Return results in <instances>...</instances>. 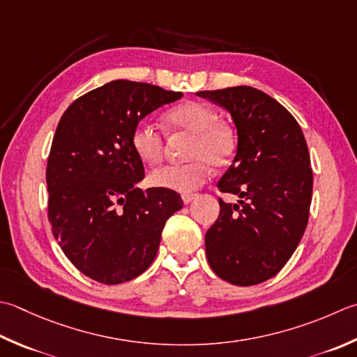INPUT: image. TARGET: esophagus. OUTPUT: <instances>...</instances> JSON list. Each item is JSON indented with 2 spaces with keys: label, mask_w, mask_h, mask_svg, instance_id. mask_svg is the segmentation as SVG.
<instances>
[{
  "label": "esophagus",
  "mask_w": 357,
  "mask_h": 357,
  "mask_svg": "<svg viewBox=\"0 0 357 357\" xmlns=\"http://www.w3.org/2000/svg\"><path fill=\"white\" fill-rule=\"evenodd\" d=\"M195 197H197V195H195V193H184L183 195L184 204H190V202L195 199Z\"/></svg>",
  "instance_id": "obj_1"
}]
</instances>
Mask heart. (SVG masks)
Masks as SVG:
<instances>
[{
    "instance_id": "b5f03b06",
    "label": "heart",
    "mask_w": 357,
    "mask_h": 357,
    "mask_svg": "<svg viewBox=\"0 0 357 357\" xmlns=\"http://www.w3.org/2000/svg\"><path fill=\"white\" fill-rule=\"evenodd\" d=\"M165 122L176 132L192 136L185 164L165 165L151 172L150 183L167 190L188 193L201 187L211 176L212 164H227L235 151V135L220 122L216 111L201 102H185L165 114ZM131 146L145 164L156 165L164 158V135L155 123L141 121L131 132Z\"/></svg>"
}]
</instances>
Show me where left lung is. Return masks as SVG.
Listing matches in <instances>:
<instances>
[{
    "mask_svg": "<svg viewBox=\"0 0 357 357\" xmlns=\"http://www.w3.org/2000/svg\"><path fill=\"white\" fill-rule=\"evenodd\" d=\"M227 109L236 127L234 164L220 192V215L206 232L212 271L236 286L269 280L294 254L308 225L312 169L302 128L288 109L252 86L197 93Z\"/></svg>",
    "mask_w": 357,
    "mask_h": 357,
    "instance_id": "1",
    "label": "left lung"
}]
</instances>
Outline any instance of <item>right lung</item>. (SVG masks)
<instances>
[{
    "label": "right lung",
    "mask_w": 357,
    "mask_h": 357,
    "mask_svg": "<svg viewBox=\"0 0 357 357\" xmlns=\"http://www.w3.org/2000/svg\"><path fill=\"white\" fill-rule=\"evenodd\" d=\"M183 97L156 85L114 80L69 105L46 167L47 218L60 248L82 274L103 284L130 282L158 254L179 193L136 187L145 176L131 132L151 111Z\"/></svg>",
    "instance_id": "right-lung-1"
}]
</instances>
